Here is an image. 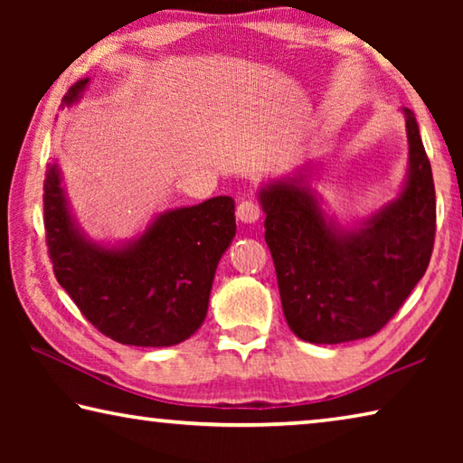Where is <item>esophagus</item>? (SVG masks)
Instances as JSON below:
<instances>
[{"instance_id":"34e87169","label":"esophagus","mask_w":463,"mask_h":463,"mask_svg":"<svg viewBox=\"0 0 463 463\" xmlns=\"http://www.w3.org/2000/svg\"><path fill=\"white\" fill-rule=\"evenodd\" d=\"M237 218L245 224H253L261 218V206L253 200H242L237 206Z\"/></svg>"}]
</instances>
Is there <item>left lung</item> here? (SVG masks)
<instances>
[{"instance_id": "8db88e82", "label": "left lung", "mask_w": 463, "mask_h": 463, "mask_svg": "<svg viewBox=\"0 0 463 463\" xmlns=\"http://www.w3.org/2000/svg\"><path fill=\"white\" fill-rule=\"evenodd\" d=\"M402 112L406 182L359 224L345 229L326 218L304 171L261 185L281 308L302 341L336 345L375 335L425 276L435 241V185L417 118L409 108Z\"/></svg>"}]
</instances>
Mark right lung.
Listing matches in <instances>:
<instances>
[{
	"instance_id": "obj_1",
	"label": "right lung",
	"mask_w": 463,
	"mask_h": 463,
	"mask_svg": "<svg viewBox=\"0 0 463 463\" xmlns=\"http://www.w3.org/2000/svg\"><path fill=\"white\" fill-rule=\"evenodd\" d=\"M90 77L69 88L80 101ZM61 169L44 179V229L52 271L101 335L135 347H171L198 331L208 312L218 261L237 232L234 200L218 195L155 216L137 239L101 245L69 210Z\"/></svg>"
}]
</instances>
